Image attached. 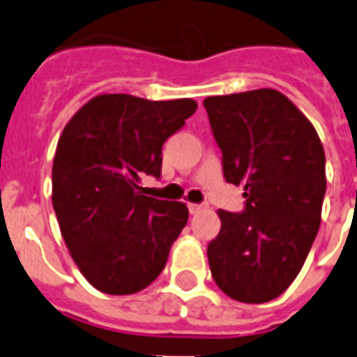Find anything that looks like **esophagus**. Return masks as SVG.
Returning a JSON list of instances; mask_svg holds the SVG:
<instances>
[{"label":"esophagus","instance_id":"1","mask_svg":"<svg viewBox=\"0 0 357 357\" xmlns=\"http://www.w3.org/2000/svg\"><path fill=\"white\" fill-rule=\"evenodd\" d=\"M188 211H190V214H198L204 211V205L199 204H188Z\"/></svg>","mask_w":357,"mask_h":357}]
</instances>
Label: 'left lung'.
<instances>
[{"label":"left lung","instance_id":"1","mask_svg":"<svg viewBox=\"0 0 357 357\" xmlns=\"http://www.w3.org/2000/svg\"><path fill=\"white\" fill-rule=\"evenodd\" d=\"M229 183L244 187L242 214L218 211L207 259L214 282L245 304L273 301L303 269L321 225L324 149L308 117L277 89L207 97Z\"/></svg>","mask_w":357,"mask_h":357}]
</instances>
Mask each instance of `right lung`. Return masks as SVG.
I'll list each match as a JSON object with an SVG mask.
<instances>
[{"label": "right lung", "mask_w": 357, "mask_h": 357, "mask_svg": "<svg viewBox=\"0 0 357 357\" xmlns=\"http://www.w3.org/2000/svg\"><path fill=\"white\" fill-rule=\"evenodd\" d=\"M192 98L100 93L66 124L53 161V207L71 259L93 288L132 295L158 279L187 225L181 202L141 194L161 149L196 112Z\"/></svg>", "instance_id": "add662e5"}]
</instances>
